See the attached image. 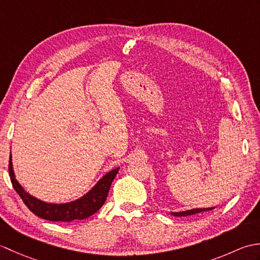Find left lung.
Returning a JSON list of instances; mask_svg holds the SVG:
<instances>
[{
	"mask_svg": "<svg viewBox=\"0 0 260 260\" xmlns=\"http://www.w3.org/2000/svg\"><path fill=\"white\" fill-rule=\"evenodd\" d=\"M213 208H200V209H191V210H186V211H181V212H171L172 215H175V217H186V215H191V214H197L203 211H209V210H212Z\"/></svg>",
	"mask_w": 260,
	"mask_h": 260,
	"instance_id": "obj_1",
	"label": "left lung"
}]
</instances>
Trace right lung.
<instances>
[{
  "instance_id": "add662e5",
  "label": "right lung",
  "mask_w": 260,
  "mask_h": 260,
  "mask_svg": "<svg viewBox=\"0 0 260 260\" xmlns=\"http://www.w3.org/2000/svg\"><path fill=\"white\" fill-rule=\"evenodd\" d=\"M118 170L119 168H116L109 171L107 174H105L97 182V184L89 192L86 193L80 199H77V200L68 203L57 204L41 201L25 192V190L15 179L11 155L9 162L11 182H12L14 190L23 200L25 206L38 217L54 222H71L74 220H84L90 217L93 213H96L103 207L104 202L106 201L110 185H112V182L114 181L116 174L118 173Z\"/></svg>"
}]
</instances>
